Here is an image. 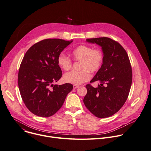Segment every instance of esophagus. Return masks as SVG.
Here are the masks:
<instances>
[{
	"mask_svg": "<svg viewBox=\"0 0 151 151\" xmlns=\"http://www.w3.org/2000/svg\"><path fill=\"white\" fill-rule=\"evenodd\" d=\"M78 87H79V86H78V85H73V88L74 89L77 88Z\"/></svg>",
	"mask_w": 151,
	"mask_h": 151,
	"instance_id": "esophagus-1",
	"label": "esophagus"
}]
</instances>
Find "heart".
Masks as SVG:
<instances>
[{
	"instance_id": "obj_1",
	"label": "heart",
	"mask_w": 151,
	"mask_h": 151,
	"mask_svg": "<svg viewBox=\"0 0 151 151\" xmlns=\"http://www.w3.org/2000/svg\"><path fill=\"white\" fill-rule=\"evenodd\" d=\"M72 57L76 61H80V70H72L65 73L63 79L67 83L79 85L88 81L90 72H96L99 70L104 61V55L100 49L81 45L72 52ZM58 65L64 70H68L72 67V62L66 55L60 53L57 58Z\"/></svg>"
}]
</instances>
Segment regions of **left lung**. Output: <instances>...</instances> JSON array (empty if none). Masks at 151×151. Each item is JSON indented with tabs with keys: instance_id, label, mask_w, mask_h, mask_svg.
I'll return each instance as SVG.
<instances>
[{
	"instance_id": "1",
	"label": "left lung",
	"mask_w": 151,
	"mask_h": 151,
	"mask_svg": "<svg viewBox=\"0 0 151 151\" xmlns=\"http://www.w3.org/2000/svg\"><path fill=\"white\" fill-rule=\"evenodd\" d=\"M101 47L104 61L90 83L98 81V87H86L84 103L96 117L105 118L116 113L125 103L132 84V68L126 50L119 43L107 37L87 39Z\"/></svg>"
}]
</instances>
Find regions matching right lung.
<instances>
[{
  "instance_id": "obj_1",
  "label": "right lung",
  "mask_w": 151,
  "mask_h": 151,
  "mask_svg": "<svg viewBox=\"0 0 151 151\" xmlns=\"http://www.w3.org/2000/svg\"><path fill=\"white\" fill-rule=\"evenodd\" d=\"M72 42L45 39L26 52L19 68L18 85L23 102L34 114L48 117L55 114L72 90L71 84H53L62 76L57 58Z\"/></svg>"
}]
</instances>
